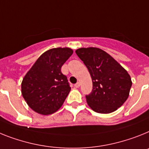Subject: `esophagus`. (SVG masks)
I'll return each instance as SVG.
<instances>
[{
	"label": "esophagus",
	"mask_w": 149,
	"mask_h": 149,
	"mask_svg": "<svg viewBox=\"0 0 149 149\" xmlns=\"http://www.w3.org/2000/svg\"><path fill=\"white\" fill-rule=\"evenodd\" d=\"M74 86L76 88H79V87L80 86V83H79V82H77V83H76V84L74 85Z\"/></svg>",
	"instance_id": "34e87169"
}]
</instances>
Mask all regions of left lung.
<instances>
[{
    "instance_id": "8db88e82",
    "label": "left lung",
    "mask_w": 149,
    "mask_h": 149,
    "mask_svg": "<svg viewBox=\"0 0 149 149\" xmlns=\"http://www.w3.org/2000/svg\"><path fill=\"white\" fill-rule=\"evenodd\" d=\"M76 54L92 79V92L86 95L88 106L97 113H109L123 105L132 86L127 71L100 48L82 47Z\"/></svg>"
}]
</instances>
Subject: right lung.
<instances>
[{
  "label": "right lung",
  "mask_w": 149,
  "mask_h": 149,
  "mask_svg": "<svg viewBox=\"0 0 149 149\" xmlns=\"http://www.w3.org/2000/svg\"><path fill=\"white\" fill-rule=\"evenodd\" d=\"M72 53L69 47L48 50L26 73L21 85L22 95L33 111L51 114L62 106L71 88L61 67Z\"/></svg>",
  "instance_id": "obj_1"
}]
</instances>
